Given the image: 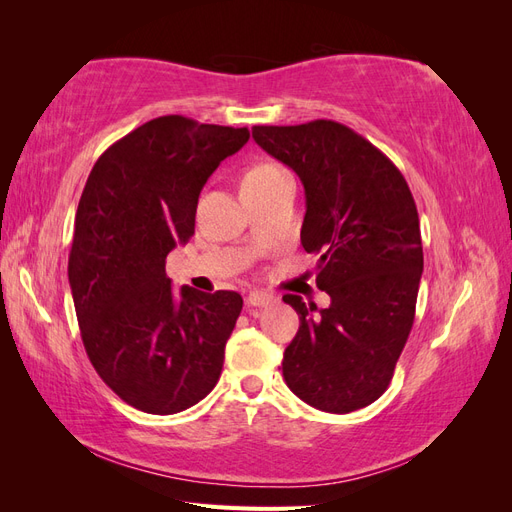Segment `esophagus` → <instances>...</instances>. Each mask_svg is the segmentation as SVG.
<instances>
[{"label": "esophagus", "instance_id": "obj_1", "mask_svg": "<svg viewBox=\"0 0 512 512\" xmlns=\"http://www.w3.org/2000/svg\"><path fill=\"white\" fill-rule=\"evenodd\" d=\"M245 303L250 305V307H269L271 303H275V297H273V294H269V292L254 290V292L247 294Z\"/></svg>", "mask_w": 512, "mask_h": 512}]
</instances>
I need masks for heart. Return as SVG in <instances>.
<instances>
[{
	"label": "heart",
	"mask_w": 512,
	"mask_h": 512,
	"mask_svg": "<svg viewBox=\"0 0 512 512\" xmlns=\"http://www.w3.org/2000/svg\"><path fill=\"white\" fill-rule=\"evenodd\" d=\"M284 170L280 166L273 164H256L252 168H247L243 177H241V185H256V183H267L275 177H280Z\"/></svg>",
	"instance_id": "1"
}]
</instances>
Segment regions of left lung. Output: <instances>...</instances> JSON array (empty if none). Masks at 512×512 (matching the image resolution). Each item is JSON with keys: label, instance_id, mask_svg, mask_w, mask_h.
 <instances>
[{"label": "left lung", "instance_id": "left-lung-1", "mask_svg": "<svg viewBox=\"0 0 512 512\" xmlns=\"http://www.w3.org/2000/svg\"><path fill=\"white\" fill-rule=\"evenodd\" d=\"M252 136L303 183L301 243L331 297L318 309L284 294L301 322L284 380L318 410L365 408L389 389L414 322L423 243L412 192L380 149L337 121L254 126Z\"/></svg>", "mask_w": 512, "mask_h": 512}]
</instances>
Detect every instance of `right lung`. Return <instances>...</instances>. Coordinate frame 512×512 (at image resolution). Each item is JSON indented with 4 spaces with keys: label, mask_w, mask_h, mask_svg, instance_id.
Instances as JSON below:
<instances>
[{
    "label": "right lung",
    "mask_w": 512,
    "mask_h": 512,
    "mask_svg": "<svg viewBox=\"0 0 512 512\" xmlns=\"http://www.w3.org/2000/svg\"><path fill=\"white\" fill-rule=\"evenodd\" d=\"M247 138L166 115L119 138L87 177L68 258L74 309L91 365L136 410L177 414L220 380L241 294L173 292L166 256L194 235L200 190Z\"/></svg>",
    "instance_id": "right-lung-1"
}]
</instances>
